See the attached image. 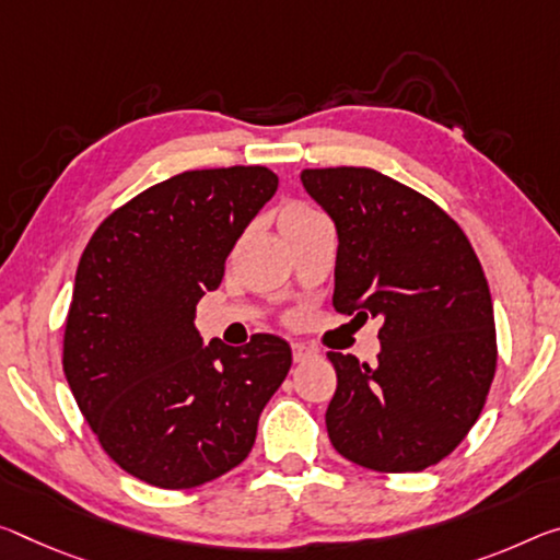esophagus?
<instances>
[{
    "label": "esophagus",
    "instance_id": "1",
    "mask_svg": "<svg viewBox=\"0 0 560 560\" xmlns=\"http://www.w3.org/2000/svg\"><path fill=\"white\" fill-rule=\"evenodd\" d=\"M291 353H294V361L301 363L306 359H314L316 349H312V346H306V343H291Z\"/></svg>",
    "mask_w": 560,
    "mask_h": 560
}]
</instances>
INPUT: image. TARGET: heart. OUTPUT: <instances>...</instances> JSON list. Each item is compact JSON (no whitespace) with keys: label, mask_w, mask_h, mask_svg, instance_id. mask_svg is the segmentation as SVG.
<instances>
[{"label":"heart","mask_w":560,"mask_h":560,"mask_svg":"<svg viewBox=\"0 0 560 560\" xmlns=\"http://www.w3.org/2000/svg\"><path fill=\"white\" fill-rule=\"evenodd\" d=\"M314 214H316L314 209L301 207V203H294V207H289L287 211H283V214H281V221H287V219H301V217H314Z\"/></svg>","instance_id":"heart-1"}]
</instances>
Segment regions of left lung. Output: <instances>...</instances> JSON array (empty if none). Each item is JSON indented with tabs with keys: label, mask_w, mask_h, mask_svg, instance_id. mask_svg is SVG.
<instances>
[{
	"label": "left lung",
	"mask_w": 560,
	"mask_h": 560,
	"mask_svg": "<svg viewBox=\"0 0 560 560\" xmlns=\"http://www.w3.org/2000/svg\"><path fill=\"white\" fill-rule=\"evenodd\" d=\"M301 184L339 234L334 308L384 318L374 366L328 351V439L371 471H423L466 439L495 374L481 261L446 211L374 168H304Z\"/></svg>",
	"instance_id": "obj_1"
}]
</instances>
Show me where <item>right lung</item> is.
Segmentation results:
<instances>
[{
  "label": "right lung",
  "instance_id": "right-lung-1",
  "mask_svg": "<svg viewBox=\"0 0 560 560\" xmlns=\"http://www.w3.org/2000/svg\"><path fill=\"white\" fill-rule=\"evenodd\" d=\"M277 186L266 166L176 174L112 211L79 259L65 376L102 448L139 481L194 488L232 471L289 374L279 336L203 346L194 326Z\"/></svg>",
  "mask_w": 560,
  "mask_h": 560
}]
</instances>
